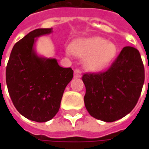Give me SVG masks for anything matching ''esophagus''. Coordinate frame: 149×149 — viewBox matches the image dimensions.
<instances>
[{"instance_id":"1","label":"esophagus","mask_w":149,"mask_h":149,"mask_svg":"<svg viewBox=\"0 0 149 149\" xmlns=\"http://www.w3.org/2000/svg\"><path fill=\"white\" fill-rule=\"evenodd\" d=\"M74 77L80 78L81 77V72L79 69H76L74 71Z\"/></svg>"}]
</instances>
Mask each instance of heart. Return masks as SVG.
Returning <instances> with one entry per match:
<instances>
[{
	"label": "heart",
	"mask_w": 149,
	"mask_h": 149,
	"mask_svg": "<svg viewBox=\"0 0 149 149\" xmlns=\"http://www.w3.org/2000/svg\"><path fill=\"white\" fill-rule=\"evenodd\" d=\"M115 44L100 37L80 38L72 41L66 55L72 52L84 59V66L90 72H100L107 68L116 54Z\"/></svg>",
	"instance_id": "heart-1"
}]
</instances>
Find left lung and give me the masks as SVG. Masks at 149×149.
Instances as JSON below:
<instances>
[{"label": "left lung", "mask_w": 149, "mask_h": 149, "mask_svg": "<svg viewBox=\"0 0 149 149\" xmlns=\"http://www.w3.org/2000/svg\"><path fill=\"white\" fill-rule=\"evenodd\" d=\"M86 88V109L93 117L104 122L123 118L134 109L144 82L141 54L133 47L123 48L106 72L82 77Z\"/></svg>", "instance_id": "obj_1"}]
</instances>
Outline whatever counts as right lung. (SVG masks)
I'll use <instances>...</instances> for the list:
<instances>
[{"label": "right lung", "mask_w": 149, "mask_h": 149, "mask_svg": "<svg viewBox=\"0 0 149 149\" xmlns=\"http://www.w3.org/2000/svg\"><path fill=\"white\" fill-rule=\"evenodd\" d=\"M52 29H37L15 44L6 67V84L15 108L30 120L46 122L58 112L65 88L73 77L55 58L37 54V38Z\"/></svg>", "instance_id": "add662e5"}]
</instances>
